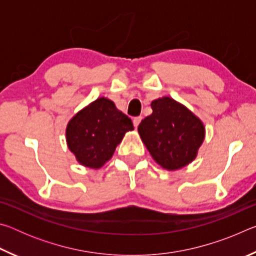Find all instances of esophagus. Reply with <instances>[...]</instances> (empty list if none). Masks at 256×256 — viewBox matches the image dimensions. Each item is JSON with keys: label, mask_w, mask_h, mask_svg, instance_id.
<instances>
[{"label": "esophagus", "mask_w": 256, "mask_h": 256, "mask_svg": "<svg viewBox=\"0 0 256 256\" xmlns=\"http://www.w3.org/2000/svg\"><path fill=\"white\" fill-rule=\"evenodd\" d=\"M141 120H142L141 116H136V118H133V125H134V126L138 128V124H140V122H141Z\"/></svg>", "instance_id": "obj_1"}]
</instances>
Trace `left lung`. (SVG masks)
<instances>
[{"label": "left lung", "mask_w": 256, "mask_h": 256, "mask_svg": "<svg viewBox=\"0 0 256 256\" xmlns=\"http://www.w3.org/2000/svg\"><path fill=\"white\" fill-rule=\"evenodd\" d=\"M152 114L141 120L138 131L154 162L176 170L192 162L204 140V125L192 112L172 98L151 102Z\"/></svg>", "instance_id": "obj_1"}]
</instances>
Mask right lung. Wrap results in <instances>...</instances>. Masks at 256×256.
Returning <instances> with one entry per match:
<instances>
[{"label": "right lung", "instance_id": "1", "mask_svg": "<svg viewBox=\"0 0 256 256\" xmlns=\"http://www.w3.org/2000/svg\"><path fill=\"white\" fill-rule=\"evenodd\" d=\"M130 118L107 98H98L73 116L66 128L68 146L78 162L100 168L112 158L124 134L132 131Z\"/></svg>", "mask_w": 256, "mask_h": 256}]
</instances>
